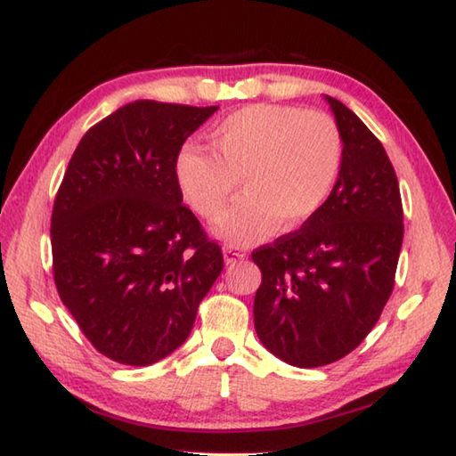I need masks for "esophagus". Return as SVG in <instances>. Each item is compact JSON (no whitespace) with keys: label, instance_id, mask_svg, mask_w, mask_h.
<instances>
[{"label":"esophagus","instance_id":"esophagus-1","mask_svg":"<svg viewBox=\"0 0 456 456\" xmlns=\"http://www.w3.org/2000/svg\"><path fill=\"white\" fill-rule=\"evenodd\" d=\"M223 257H225L227 264H235V261L245 259V253L239 249V247L229 245V247H225V249H223Z\"/></svg>","mask_w":456,"mask_h":456}]
</instances>
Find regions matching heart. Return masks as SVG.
I'll return each instance as SVG.
<instances>
[{
  "instance_id": "obj_1",
  "label": "heart",
  "mask_w": 456,
  "mask_h": 456,
  "mask_svg": "<svg viewBox=\"0 0 456 456\" xmlns=\"http://www.w3.org/2000/svg\"><path fill=\"white\" fill-rule=\"evenodd\" d=\"M211 138L213 152H179L176 183L192 211L215 219L243 181L247 197L215 225L229 241H257L277 221L283 229L304 225L326 205L342 171L344 138L326 112L245 106L223 118Z\"/></svg>"
}]
</instances>
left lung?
<instances>
[{
	"label": "left lung",
	"instance_id": "1",
	"mask_svg": "<svg viewBox=\"0 0 456 456\" xmlns=\"http://www.w3.org/2000/svg\"><path fill=\"white\" fill-rule=\"evenodd\" d=\"M344 160L326 205L288 235L261 245L253 304L265 348L297 368L348 356L376 326L404 237L398 179L382 142L339 100L326 96Z\"/></svg>",
	"mask_w": 456,
	"mask_h": 456
}]
</instances>
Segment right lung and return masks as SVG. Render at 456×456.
Listing matches in <instances>:
<instances>
[{"label": "right lung", "mask_w": 456, "mask_h": 456, "mask_svg": "<svg viewBox=\"0 0 456 456\" xmlns=\"http://www.w3.org/2000/svg\"><path fill=\"white\" fill-rule=\"evenodd\" d=\"M217 110L134 100L76 146L52 211V272L88 342L151 366L189 338L223 253L183 205L176 157Z\"/></svg>", "instance_id": "right-lung-1"}]
</instances>
